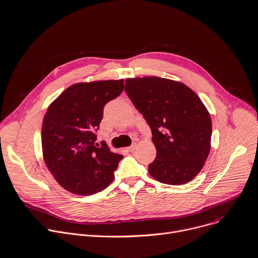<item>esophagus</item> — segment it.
Listing matches in <instances>:
<instances>
[{"label":"esophagus","mask_w":258,"mask_h":258,"mask_svg":"<svg viewBox=\"0 0 258 258\" xmlns=\"http://www.w3.org/2000/svg\"><path fill=\"white\" fill-rule=\"evenodd\" d=\"M136 148H137V146L136 145H132L131 147H129V148H127V150L129 151V152H134L135 150H136Z\"/></svg>","instance_id":"1"}]
</instances>
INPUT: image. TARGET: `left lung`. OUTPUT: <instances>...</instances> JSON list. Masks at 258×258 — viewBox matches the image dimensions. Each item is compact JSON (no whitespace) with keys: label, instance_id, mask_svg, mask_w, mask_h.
I'll use <instances>...</instances> for the list:
<instances>
[{"label":"left lung","instance_id":"left-lung-1","mask_svg":"<svg viewBox=\"0 0 258 258\" xmlns=\"http://www.w3.org/2000/svg\"><path fill=\"white\" fill-rule=\"evenodd\" d=\"M125 91L152 129L157 156L150 175L171 185L189 182L211 149L212 121L202 100L183 83L154 76L126 79Z\"/></svg>","mask_w":258,"mask_h":258}]
</instances>
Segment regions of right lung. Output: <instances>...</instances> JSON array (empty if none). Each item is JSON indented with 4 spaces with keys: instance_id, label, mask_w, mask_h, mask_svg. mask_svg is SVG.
Masks as SVG:
<instances>
[{
    "instance_id": "add662e5",
    "label": "right lung",
    "mask_w": 258,
    "mask_h": 258,
    "mask_svg": "<svg viewBox=\"0 0 258 258\" xmlns=\"http://www.w3.org/2000/svg\"><path fill=\"white\" fill-rule=\"evenodd\" d=\"M124 90V80L77 83L47 108L42 125L43 159L66 190L90 196L113 180L123 156L94 146L103 106Z\"/></svg>"
}]
</instances>
